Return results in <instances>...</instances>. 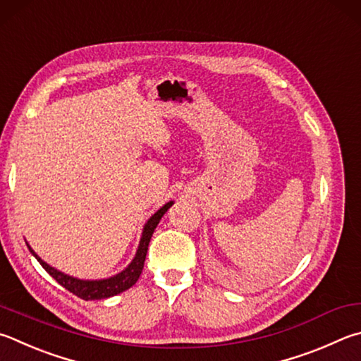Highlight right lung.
Returning a JSON list of instances; mask_svg holds the SVG:
<instances>
[{"instance_id":"1","label":"right lung","mask_w":361,"mask_h":361,"mask_svg":"<svg viewBox=\"0 0 361 361\" xmlns=\"http://www.w3.org/2000/svg\"><path fill=\"white\" fill-rule=\"evenodd\" d=\"M172 203L173 202L166 203V205H164L161 209H158V212H156L152 218L148 219L145 227H143L140 245H139V249H137L134 260L130 262V265L126 268V270H123L121 273H118L116 276H112L109 279L83 281V279L68 276V274L58 271V270H55V268H51L50 265L45 264V262L39 257V255L32 251L30 246L28 247H30L31 254L37 259L39 264L42 265L44 270L47 271L58 284H61L64 289H68L69 292L77 295L78 298H83L88 301V300H104V298L114 297V295L128 290L129 287H133L137 283V279H139V276L142 274L143 264H145V257H147V251H148L149 240H152V235L154 232L156 226L159 224V221L164 216V213H166L167 209L172 207Z\"/></svg>"}]
</instances>
